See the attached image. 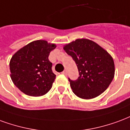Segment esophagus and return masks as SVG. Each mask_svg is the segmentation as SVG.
Returning <instances> with one entry per match:
<instances>
[{"mask_svg":"<svg viewBox=\"0 0 130 130\" xmlns=\"http://www.w3.org/2000/svg\"><path fill=\"white\" fill-rule=\"evenodd\" d=\"M62 74H64V75H67V74H68V72H67L66 70H65V71H63V72H62Z\"/></svg>","mask_w":130,"mask_h":130,"instance_id":"esophagus-1","label":"esophagus"}]
</instances>
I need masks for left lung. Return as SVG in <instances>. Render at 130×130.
I'll use <instances>...</instances> for the list:
<instances>
[{
    "mask_svg": "<svg viewBox=\"0 0 130 130\" xmlns=\"http://www.w3.org/2000/svg\"><path fill=\"white\" fill-rule=\"evenodd\" d=\"M77 65L79 77L69 78L75 95L83 99H91L104 92L115 74L113 58L105 49L87 38H78L63 45Z\"/></svg>",
    "mask_w": 130,
    "mask_h": 130,
    "instance_id": "left-lung-1",
    "label": "left lung"
}]
</instances>
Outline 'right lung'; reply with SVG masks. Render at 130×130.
Wrapping results in <instances>:
<instances>
[{"label": "right lung", "instance_id": "1", "mask_svg": "<svg viewBox=\"0 0 130 130\" xmlns=\"http://www.w3.org/2000/svg\"><path fill=\"white\" fill-rule=\"evenodd\" d=\"M56 47L55 43L37 40L12 56L9 62L10 77L21 92L31 96H41L50 90L56 75L48 56Z\"/></svg>", "mask_w": 130, "mask_h": 130}]
</instances>
